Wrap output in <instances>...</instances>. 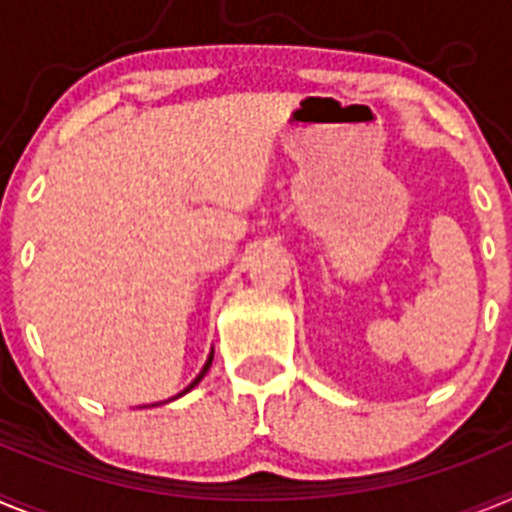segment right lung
Segmentation results:
<instances>
[{"instance_id":"right-lung-1","label":"right lung","mask_w":512,"mask_h":512,"mask_svg":"<svg viewBox=\"0 0 512 512\" xmlns=\"http://www.w3.org/2000/svg\"><path fill=\"white\" fill-rule=\"evenodd\" d=\"M210 364H212V354H210V359H207V364H205V366H202V372H200V374H197V379H194V382H192V384H189V387H187V390H184V392L194 390V387H197V384H200V382H202V377H205V374H207V369H210ZM184 392H179V395H176V397H182V395H184ZM171 400H174V397H171Z\"/></svg>"}]
</instances>
